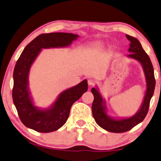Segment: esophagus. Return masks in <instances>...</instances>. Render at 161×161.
Wrapping results in <instances>:
<instances>
[{
    "mask_svg": "<svg viewBox=\"0 0 161 161\" xmlns=\"http://www.w3.org/2000/svg\"><path fill=\"white\" fill-rule=\"evenodd\" d=\"M87 83H88L89 86H93V85L95 84V81L92 79H89L88 80H87Z\"/></svg>",
    "mask_w": 161,
    "mask_h": 161,
    "instance_id": "esophagus-1",
    "label": "esophagus"
}]
</instances>
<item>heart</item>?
<instances>
[{
  "label": "heart",
  "instance_id": "heart-1",
  "mask_svg": "<svg viewBox=\"0 0 161 161\" xmlns=\"http://www.w3.org/2000/svg\"><path fill=\"white\" fill-rule=\"evenodd\" d=\"M102 42H96V43H95L93 45V48L94 51H97V50H98V49H100L101 48H102Z\"/></svg>",
  "mask_w": 161,
  "mask_h": 161
}]
</instances>
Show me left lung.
I'll return each mask as SVG.
<instances>
[{"label": "left lung", "mask_w": 161, "mask_h": 161, "mask_svg": "<svg viewBox=\"0 0 161 161\" xmlns=\"http://www.w3.org/2000/svg\"><path fill=\"white\" fill-rule=\"evenodd\" d=\"M126 37L130 42L128 49L130 54L126 55L128 58L138 61L142 66L146 79V92L142 104L132 116L127 118H115L108 114L106 101L102 98L98 87H93L91 92L94 96L92 104V113L96 124L102 129L108 132L121 133L129 131L137 124H140L145 119L149 110V102L153 97L155 87V79L154 69L149 56L143 50L141 42L138 39L126 34Z\"/></svg>", "instance_id": "1"}]
</instances>
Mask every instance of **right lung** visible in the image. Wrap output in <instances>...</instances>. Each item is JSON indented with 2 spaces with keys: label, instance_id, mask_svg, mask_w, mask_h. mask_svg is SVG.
<instances>
[{
  "label": "right lung",
  "instance_id": "add662e5",
  "mask_svg": "<svg viewBox=\"0 0 161 161\" xmlns=\"http://www.w3.org/2000/svg\"><path fill=\"white\" fill-rule=\"evenodd\" d=\"M79 37L72 33L42 34L25 46L14 67L12 98L18 115L25 127L39 132H51L65 124L72 104L87 91V81L61 92L47 108L34 104L29 89L31 68L42 49L67 48Z\"/></svg>",
  "mask_w": 161,
  "mask_h": 161
}]
</instances>
